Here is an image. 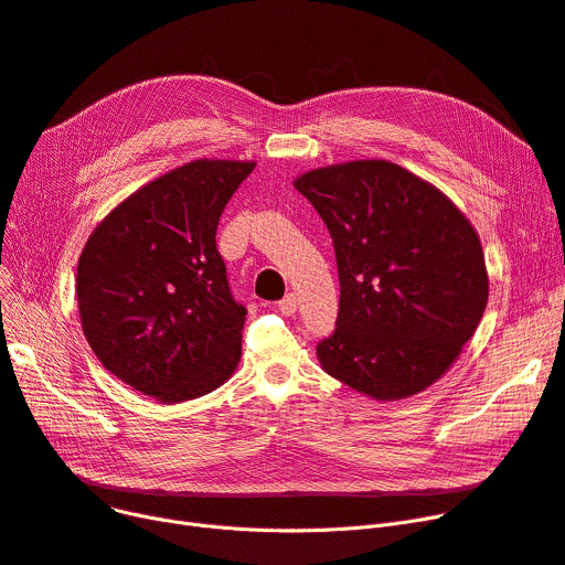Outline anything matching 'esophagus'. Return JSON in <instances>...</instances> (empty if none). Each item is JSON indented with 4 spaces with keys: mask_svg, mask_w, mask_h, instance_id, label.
<instances>
[{
    "mask_svg": "<svg viewBox=\"0 0 565 565\" xmlns=\"http://www.w3.org/2000/svg\"><path fill=\"white\" fill-rule=\"evenodd\" d=\"M277 307H279V311H281L284 316H292L295 311H298V295H295V292H288L284 300H279V302H277Z\"/></svg>",
    "mask_w": 565,
    "mask_h": 565,
    "instance_id": "34e87169",
    "label": "esophagus"
}]
</instances>
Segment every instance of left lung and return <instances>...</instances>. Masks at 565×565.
Wrapping results in <instances>:
<instances>
[{"label": "left lung", "instance_id": "obj_1", "mask_svg": "<svg viewBox=\"0 0 565 565\" xmlns=\"http://www.w3.org/2000/svg\"><path fill=\"white\" fill-rule=\"evenodd\" d=\"M295 188L337 252V330L316 348L324 373L377 401L424 392L488 305L477 231L437 188L387 160L313 169Z\"/></svg>", "mask_w": 565, "mask_h": 565}]
</instances>
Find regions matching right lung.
Listing matches in <instances>:
<instances>
[{
  "instance_id": "1",
  "label": "right lung",
  "mask_w": 565,
  "mask_h": 565,
  "mask_svg": "<svg viewBox=\"0 0 565 565\" xmlns=\"http://www.w3.org/2000/svg\"><path fill=\"white\" fill-rule=\"evenodd\" d=\"M254 162L194 160L139 188L88 235L77 263L84 337L100 364L160 403L224 384L247 309L217 252L224 205Z\"/></svg>"
}]
</instances>
